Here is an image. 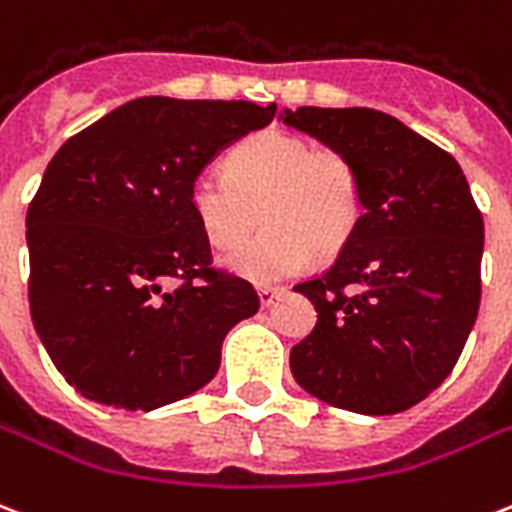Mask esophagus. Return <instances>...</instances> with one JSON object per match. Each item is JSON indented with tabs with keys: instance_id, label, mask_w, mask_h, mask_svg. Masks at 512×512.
<instances>
[{
	"instance_id": "esophagus-1",
	"label": "esophagus",
	"mask_w": 512,
	"mask_h": 512,
	"mask_svg": "<svg viewBox=\"0 0 512 512\" xmlns=\"http://www.w3.org/2000/svg\"><path fill=\"white\" fill-rule=\"evenodd\" d=\"M284 292V287H257V298H260V306L268 308L273 300L279 298Z\"/></svg>"
}]
</instances>
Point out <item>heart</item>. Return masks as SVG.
<instances>
[{"mask_svg":"<svg viewBox=\"0 0 512 512\" xmlns=\"http://www.w3.org/2000/svg\"><path fill=\"white\" fill-rule=\"evenodd\" d=\"M187 204L209 244L230 252L257 222L265 233L228 257V268L255 284H276L338 255L360 230L365 193L357 163L308 136L268 128L230 150L222 171H198Z\"/></svg>","mask_w":512,"mask_h":512,"instance_id":"obj_1","label":"heart"}]
</instances>
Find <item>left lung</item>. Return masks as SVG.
I'll return each mask as SVG.
<instances>
[{"instance_id": "obj_1", "label": "left lung", "mask_w": 512, "mask_h": 512, "mask_svg": "<svg viewBox=\"0 0 512 512\" xmlns=\"http://www.w3.org/2000/svg\"><path fill=\"white\" fill-rule=\"evenodd\" d=\"M282 120L357 163L365 217L322 276L295 290L317 327L290 351L308 395L389 416L454 370L481 306L483 217L459 163L376 109H284Z\"/></svg>"}]
</instances>
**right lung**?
Segmentation results:
<instances>
[{
    "label": "right lung",
    "mask_w": 512,
    "mask_h": 512,
    "mask_svg": "<svg viewBox=\"0 0 512 512\" xmlns=\"http://www.w3.org/2000/svg\"><path fill=\"white\" fill-rule=\"evenodd\" d=\"M273 115L276 104L142 96L53 155L26 212L29 306L80 395L152 411L212 381L225 335L260 298L212 268L187 193L217 152Z\"/></svg>",
    "instance_id": "right-lung-1"
}]
</instances>
